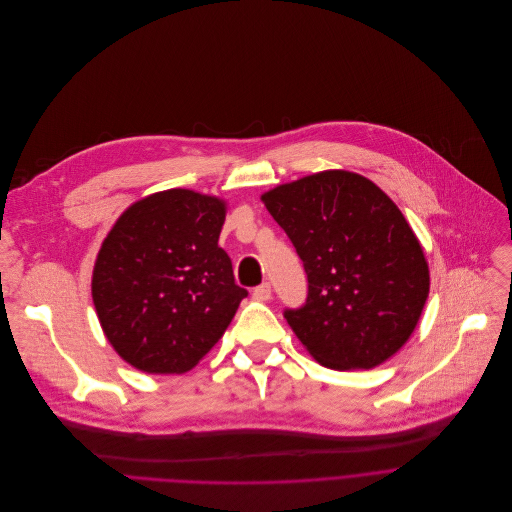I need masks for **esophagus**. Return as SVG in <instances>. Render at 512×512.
Returning a JSON list of instances; mask_svg holds the SVG:
<instances>
[{
    "mask_svg": "<svg viewBox=\"0 0 512 512\" xmlns=\"http://www.w3.org/2000/svg\"><path fill=\"white\" fill-rule=\"evenodd\" d=\"M252 296H254L256 300H260V302L270 300V296H272V288H270V284H268V282H262L260 286H256V288L252 290Z\"/></svg>",
    "mask_w": 512,
    "mask_h": 512,
    "instance_id": "obj_1",
    "label": "esophagus"
}]
</instances>
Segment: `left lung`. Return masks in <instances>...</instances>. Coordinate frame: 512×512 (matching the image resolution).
<instances>
[{"instance_id": "obj_1", "label": "left lung", "mask_w": 512, "mask_h": 512, "mask_svg": "<svg viewBox=\"0 0 512 512\" xmlns=\"http://www.w3.org/2000/svg\"><path fill=\"white\" fill-rule=\"evenodd\" d=\"M302 260L309 294L286 309L321 365L371 369L414 333L430 292L424 250L395 203L367 177L333 169L262 195Z\"/></svg>"}]
</instances>
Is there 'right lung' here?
<instances>
[{
  "mask_svg": "<svg viewBox=\"0 0 512 512\" xmlns=\"http://www.w3.org/2000/svg\"><path fill=\"white\" fill-rule=\"evenodd\" d=\"M226 203L191 189L147 195L123 212L92 270V300L109 343L147 373H185L248 296L218 246Z\"/></svg>",
  "mask_w": 512,
  "mask_h": 512,
  "instance_id": "add662e5",
  "label": "right lung"
}]
</instances>
